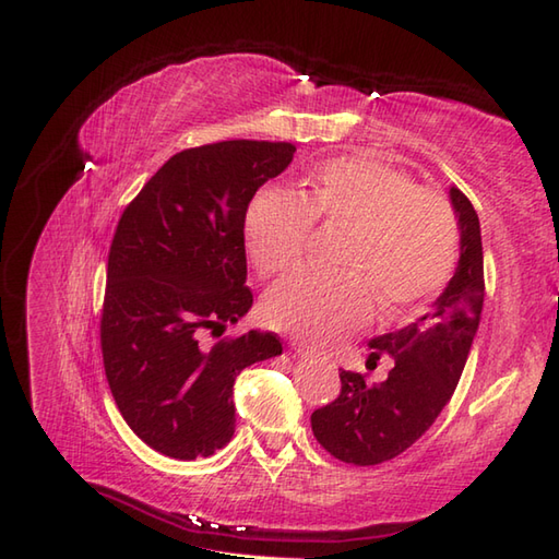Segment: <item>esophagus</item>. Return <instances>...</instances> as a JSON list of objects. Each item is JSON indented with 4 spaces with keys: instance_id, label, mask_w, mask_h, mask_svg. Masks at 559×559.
I'll return each mask as SVG.
<instances>
[{
    "instance_id": "1",
    "label": "esophagus",
    "mask_w": 559,
    "mask_h": 559,
    "mask_svg": "<svg viewBox=\"0 0 559 559\" xmlns=\"http://www.w3.org/2000/svg\"><path fill=\"white\" fill-rule=\"evenodd\" d=\"M293 350H295V355H300V358H319V353H314L310 346H302V343H298V346H293Z\"/></svg>"
}]
</instances>
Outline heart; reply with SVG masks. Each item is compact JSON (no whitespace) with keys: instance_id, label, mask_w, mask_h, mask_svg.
Returning a JSON list of instances; mask_svg holds the SVG:
<instances>
[{"instance_id":"heart-1","label":"heart","mask_w":559,"mask_h":559,"mask_svg":"<svg viewBox=\"0 0 559 559\" xmlns=\"http://www.w3.org/2000/svg\"><path fill=\"white\" fill-rule=\"evenodd\" d=\"M343 230L341 273H293L264 302V322L314 346H326L372 317L396 314L444 286L459 254V218L451 201L394 165L367 156L324 163L302 197L271 187L252 199L245 240L259 276L302 259L314 230Z\"/></svg>"}]
</instances>
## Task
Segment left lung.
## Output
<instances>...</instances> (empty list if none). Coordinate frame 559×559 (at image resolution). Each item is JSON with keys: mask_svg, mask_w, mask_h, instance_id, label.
<instances>
[{"mask_svg": "<svg viewBox=\"0 0 559 559\" xmlns=\"http://www.w3.org/2000/svg\"><path fill=\"white\" fill-rule=\"evenodd\" d=\"M461 225L454 278L418 322L370 341V365L391 355L384 382L341 370V394L312 413V432L331 456L353 466H377L403 454L430 430L449 403L468 360L483 312L485 273L478 213L451 187Z\"/></svg>", "mask_w": 559, "mask_h": 559, "instance_id": "obj_1", "label": "left lung"}]
</instances>
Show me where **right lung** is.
Here are the masks:
<instances>
[{
	"mask_svg": "<svg viewBox=\"0 0 559 559\" xmlns=\"http://www.w3.org/2000/svg\"><path fill=\"white\" fill-rule=\"evenodd\" d=\"M288 141L187 148L129 201L110 245L100 314L105 377L139 439L180 461L235 432L233 384L281 355L276 334L221 336L252 307L245 216L257 189L293 160Z\"/></svg>",
	"mask_w": 559,
	"mask_h": 559,
	"instance_id": "right-lung-1",
	"label": "right lung"
}]
</instances>
